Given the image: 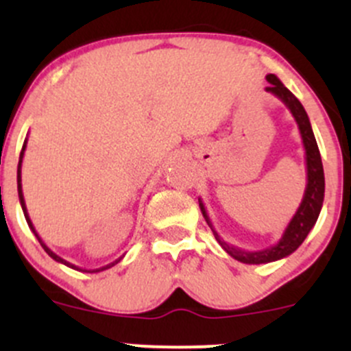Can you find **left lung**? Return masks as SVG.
<instances>
[{
	"mask_svg": "<svg viewBox=\"0 0 351 351\" xmlns=\"http://www.w3.org/2000/svg\"><path fill=\"white\" fill-rule=\"evenodd\" d=\"M267 81L270 83V86H267L268 93L280 98V100L285 104V107L290 110L293 119H295L300 137H302L304 149H306V168H307L306 192H304L302 202H300L299 208H297L293 217L290 219L289 226L285 228L284 234H282V238L278 239L277 244L268 246L260 251H246V250H241V247L232 246V244L226 243L224 239L217 234V231H215L214 226H212L210 219H208L207 210H205V205L202 204V200L198 198V205H200L202 215L205 217L208 228L212 229V232H214L215 239H217V243L221 244L222 250H224L229 256H232L234 260L241 261V263H246V265L270 263V261L282 260V258H287L289 254H292L293 251L304 243V239L307 238L311 229H313L314 224H316L317 217H319L321 207H323V200H324L323 161H321L319 147H317L316 137H314L313 127H311V122H309V117H307L302 104H300V101L297 100L289 90H287L284 83H282L275 74H268Z\"/></svg>",
	"mask_w": 351,
	"mask_h": 351,
	"instance_id": "left-lung-1",
	"label": "left lung"
}]
</instances>
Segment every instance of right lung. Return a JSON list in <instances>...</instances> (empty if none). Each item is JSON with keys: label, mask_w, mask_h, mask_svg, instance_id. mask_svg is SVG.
I'll use <instances>...</instances> for the list:
<instances>
[{"label": "right lung", "mask_w": 351, "mask_h": 351, "mask_svg": "<svg viewBox=\"0 0 351 351\" xmlns=\"http://www.w3.org/2000/svg\"><path fill=\"white\" fill-rule=\"evenodd\" d=\"M25 147H27V139H25V143H23V147H22V153H20V161H19V171H16V183H19V198H20V205H22V210H23V214H25V219H27V224H28V228L32 229V232H34L35 234V238L38 239V243L42 244V247H44L45 250V253L49 254V256L52 258V260H56L58 261V263H62V265H66V267H69V268H73V270H80V271H88V274H97V271H104V270H107V268H112L113 265H117L119 263L120 260H122V256L119 258V260H115L113 261V263H108V265H105V267H101V268H97V270H84V268H80V267H76V265H73V263H69V261H66L64 258H61L59 256V254H56L54 251L51 250V247L47 246V244H45L44 241H42L40 239V236L37 234V231H35V228H34V224H32V221H30V217H28V212H27V205H25V198H23V192H22V161H23V154H25Z\"/></svg>", "instance_id": "obj_1"}]
</instances>
